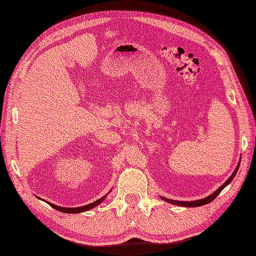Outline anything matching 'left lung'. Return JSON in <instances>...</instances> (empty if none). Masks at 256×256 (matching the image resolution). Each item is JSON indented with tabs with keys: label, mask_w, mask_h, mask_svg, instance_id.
Wrapping results in <instances>:
<instances>
[{
	"label": "left lung",
	"mask_w": 256,
	"mask_h": 256,
	"mask_svg": "<svg viewBox=\"0 0 256 256\" xmlns=\"http://www.w3.org/2000/svg\"><path fill=\"white\" fill-rule=\"evenodd\" d=\"M239 166H240V161H239V163H238V166H237V168H236V170L234 171V173L232 174V176L230 178H229L224 184H222L218 190L216 192H214L212 194H210L208 196H206V198H204V199H200V200H194V201H178V200H171V199H166V198H164V196H161V198L164 200V201H168V203H172V204H175V206H187V208H194V206H204V204H208V203H210V202H212L216 196H218L220 194V192L222 190V189H224L229 182H232V180H234V178L236 176V174H237V172H238V168H239Z\"/></svg>",
	"instance_id": "8db88e82"
}]
</instances>
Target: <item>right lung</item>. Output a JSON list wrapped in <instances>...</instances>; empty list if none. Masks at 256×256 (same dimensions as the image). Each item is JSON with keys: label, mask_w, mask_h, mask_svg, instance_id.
<instances>
[{"label": "right lung", "mask_w": 256, "mask_h": 256, "mask_svg": "<svg viewBox=\"0 0 256 256\" xmlns=\"http://www.w3.org/2000/svg\"><path fill=\"white\" fill-rule=\"evenodd\" d=\"M109 194V192H108ZM107 196V194H106ZM106 196H104L102 198L98 199L96 201H94L93 203H90V204H86V206H78V208H62V206H55L53 204V203H50L48 202V204L54 208L55 210H57V211L60 212H62V213H82V212H85V211H88V210L95 208L96 206L100 204V202H102L104 200V198H106Z\"/></svg>", "instance_id": "1"}]
</instances>
